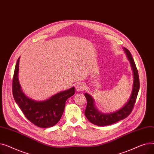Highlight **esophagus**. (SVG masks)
Masks as SVG:
<instances>
[{"label":"esophagus","mask_w":154,"mask_h":154,"mask_svg":"<svg viewBox=\"0 0 154 154\" xmlns=\"http://www.w3.org/2000/svg\"><path fill=\"white\" fill-rule=\"evenodd\" d=\"M85 85L84 84H82V83H79V84H78L77 85H76V87H75V88H76V90L77 91H84V88H85Z\"/></svg>","instance_id":"esophagus-1"}]
</instances>
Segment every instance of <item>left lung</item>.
Segmentation results:
<instances>
[{
	"mask_svg": "<svg viewBox=\"0 0 154 154\" xmlns=\"http://www.w3.org/2000/svg\"><path fill=\"white\" fill-rule=\"evenodd\" d=\"M124 50L126 53L128 59L130 61L134 74L133 88L131 97L127 103L120 109L110 114H103L96 109L94 105V99L89 94L85 93L84 95L87 99V107L85 111V115L88 121H90L94 125L105 126L116 123L128 117L134 108L140 88L139 73L130 51L125 47L124 48Z\"/></svg>",
	"mask_w": 154,
	"mask_h": 154,
	"instance_id": "8db88e82",
	"label": "left lung"
}]
</instances>
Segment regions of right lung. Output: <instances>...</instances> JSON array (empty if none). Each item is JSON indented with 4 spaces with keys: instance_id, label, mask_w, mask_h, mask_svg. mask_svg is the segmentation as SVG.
<instances>
[{
    "instance_id": "add662e5",
    "label": "right lung",
    "mask_w": 154,
    "mask_h": 154,
    "mask_svg": "<svg viewBox=\"0 0 154 154\" xmlns=\"http://www.w3.org/2000/svg\"><path fill=\"white\" fill-rule=\"evenodd\" d=\"M19 59L20 57L15 65L12 80V94L15 102L26 117L35 125L41 128L54 126L61 119L66 100L74 95V87L56 94L44 101L32 100L21 89L18 78Z\"/></svg>"
}]
</instances>
